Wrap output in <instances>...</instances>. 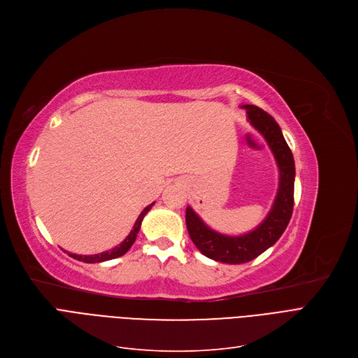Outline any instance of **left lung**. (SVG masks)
Listing matches in <instances>:
<instances>
[{
    "label": "left lung",
    "mask_w": 358,
    "mask_h": 358,
    "mask_svg": "<svg viewBox=\"0 0 358 358\" xmlns=\"http://www.w3.org/2000/svg\"><path fill=\"white\" fill-rule=\"evenodd\" d=\"M250 125L266 140L280 170V186L271 211L262 223L249 233L241 236L221 234L210 229L199 215L186 208V227L194 245L207 258L224 264H245L255 259L274 245L287 229L294 206L296 167L290 147L275 119L255 105L242 106Z\"/></svg>",
    "instance_id": "left-lung-1"
}]
</instances>
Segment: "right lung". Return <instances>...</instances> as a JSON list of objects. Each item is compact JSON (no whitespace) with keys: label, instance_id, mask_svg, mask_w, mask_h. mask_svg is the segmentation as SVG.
Segmentation results:
<instances>
[{"label":"right lung","instance_id":"right-lung-1","mask_svg":"<svg viewBox=\"0 0 358 358\" xmlns=\"http://www.w3.org/2000/svg\"><path fill=\"white\" fill-rule=\"evenodd\" d=\"M155 206V202L150 203V206H147L143 213L138 215L137 221H135V224L131 230V233L127 236V239L121 243L115 246L113 249L110 250H106V252H101V253H97V255H77V253H70V257L77 259V261H81V262H86V264H97V262H105V261H109V259H115V258H119L122 257V255H125L129 248L134 245L135 239H137V234L140 231V227H141V221L144 218V215L150 211V208Z\"/></svg>","mask_w":358,"mask_h":358}]
</instances>
